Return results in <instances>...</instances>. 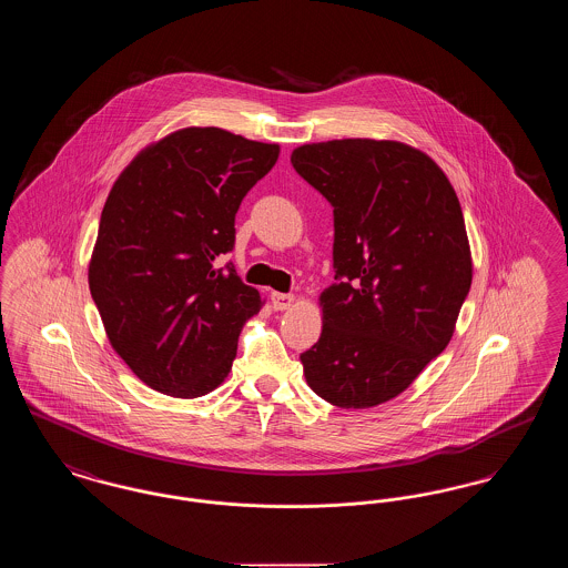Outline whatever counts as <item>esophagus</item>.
<instances>
[{"instance_id":"esophagus-1","label":"esophagus","mask_w":568,"mask_h":568,"mask_svg":"<svg viewBox=\"0 0 568 568\" xmlns=\"http://www.w3.org/2000/svg\"><path fill=\"white\" fill-rule=\"evenodd\" d=\"M272 308L274 311H285L294 304V296L292 294H278V292H272L271 294Z\"/></svg>"}]
</instances>
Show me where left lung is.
Segmentation results:
<instances>
[{
  "instance_id": "left-lung-1",
  "label": "left lung",
  "mask_w": 568,
  "mask_h": 568,
  "mask_svg": "<svg viewBox=\"0 0 568 568\" xmlns=\"http://www.w3.org/2000/svg\"><path fill=\"white\" fill-rule=\"evenodd\" d=\"M292 165L334 209V283L304 377L329 405H381L449 345L468 296L458 195L428 155L392 140L304 144Z\"/></svg>"
}]
</instances>
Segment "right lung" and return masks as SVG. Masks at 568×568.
<instances>
[{
  "instance_id": "1",
  "label": "right lung",
  "mask_w": 568,
  "mask_h": 568,
  "mask_svg": "<svg viewBox=\"0 0 568 568\" xmlns=\"http://www.w3.org/2000/svg\"><path fill=\"white\" fill-rule=\"evenodd\" d=\"M278 160L219 128H187L130 163L104 204L89 290L110 345L149 387L197 398L227 377L262 297L232 262L244 195Z\"/></svg>"
}]
</instances>
